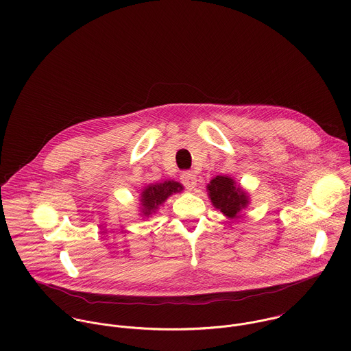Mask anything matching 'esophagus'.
<instances>
[{
	"label": "esophagus",
	"mask_w": 351,
	"mask_h": 351,
	"mask_svg": "<svg viewBox=\"0 0 351 351\" xmlns=\"http://www.w3.org/2000/svg\"><path fill=\"white\" fill-rule=\"evenodd\" d=\"M181 182L185 185L186 189L192 191L196 186V184H197V178H196V176L192 171H182Z\"/></svg>",
	"instance_id": "esophagus-1"
}]
</instances>
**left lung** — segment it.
<instances>
[{
  "mask_svg": "<svg viewBox=\"0 0 351 351\" xmlns=\"http://www.w3.org/2000/svg\"><path fill=\"white\" fill-rule=\"evenodd\" d=\"M208 195L212 204L228 217H238L241 209L247 205V195L237 188L230 177H215L208 185Z\"/></svg>",
  "mask_w": 351,
  "mask_h": 351,
  "instance_id": "8db88e82",
  "label": "left lung"
}]
</instances>
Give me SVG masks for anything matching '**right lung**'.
I'll return each instance as SVG.
<instances>
[{"label":"right lung","mask_w":351,"mask_h":351,"mask_svg":"<svg viewBox=\"0 0 351 351\" xmlns=\"http://www.w3.org/2000/svg\"><path fill=\"white\" fill-rule=\"evenodd\" d=\"M182 191V185L174 181H165L162 184H155V185H149L143 192H142V206H143V213L150 215L151 212H155L160 204H163L165 200L171 196L173 193H178Z\"/></svg>","instance_id":"obj_1"}]
</instances>
